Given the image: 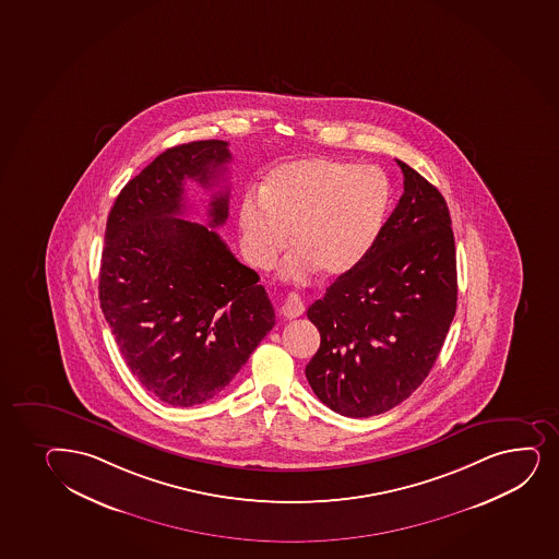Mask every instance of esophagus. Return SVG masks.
<instances>
[{
    "mask_svg": "<svg viewBox=\"0 0 559 559\" xmlns=\"http://www.w3.org/2000/svg\"><path fill=\"white\" fill-rule=\"evenodd\" d=\"M302 312H305V305H302L301 297L295 294L288 295L283 307H281V314L288 318V320H294V318H299Z\"/></svg>",
    "mask_w": 559,
    "mask_h": 559,
    "instance_id": "34e87169",
    "label": "esophagus"
}]
</instances>
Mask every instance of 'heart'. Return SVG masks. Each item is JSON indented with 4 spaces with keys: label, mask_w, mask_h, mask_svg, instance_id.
<instances>
[{
    "label": "heart",
    "mask_w": 559,
    "mask_h": 559,
    "mask_svg": "<svg viewBox=\"0 0 559 559\" xmlns=\"http://www.w3.org/2000/svg\"><path fill=\"white\" fill-rule=\"evenodd\" d=\"M390 206V183L376 167L333 157L278 165L260 194L239 202L243 257L267 271L288 247L281 275L302 283L314 271L338 278L357 267L376 245Z\"/></svg>",
    "instance_id": "heart-1"
}]
</instances>
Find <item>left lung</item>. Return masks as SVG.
I'll return each mask as SVG.
<instances>
[{"label":"left lung","mask_w":559,"mask_h":559,"mask_svg":"<svg viewBox=\"0 0 559 559\" xmlns=\"http://www.w3.org/2000/svg\"><path fill=\"white\" fill-rule=\"evenodd\" d=\"M403 194L368 257L308 307L320 349L307 379L342 416L386 413L418 389L457 307V262L444 197L395 159Z\"/></svg>","instance_id":"obj_1"}]
</instances>
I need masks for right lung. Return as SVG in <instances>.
Here are the masks:
<instances>
[{
  "mask_svg": "<svg viewBox=\"0 0 559 559\" xmlns=\"http://www.w3.org/2000/svg\"><path fill=\"white\" fill-rule=\"evenodd\" d=\"M230 159L217 139L167 148L107 217L102 312L139 383L173 407L219 394L275 325L257 271L214 230L228 219V188L212 194L210 225L182 219L183 182L214 188Z\"/></svg>",
  "mask_w": 559,
  "mask_h": 559,
  "instance_id": "add662e5",
  "label": "right lung"
}]
</instances>
